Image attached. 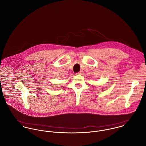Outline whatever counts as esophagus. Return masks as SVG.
<instances>
[{
    "label": "esophagus",
    "instance_id": "34e87169",
    "mask_svg": "<svg viewBox=\"0 0 146 146\" xmlns=\"http://www.w3.org/2000/svg\"><path fill=\"white\" fill-rule=\"evenodd\" d=\"M78 74H80V75H82V74H83V71H79Z\"/></svg>",
    "mask_w": 146,
    "mask_h": 146
}]
</instances>
